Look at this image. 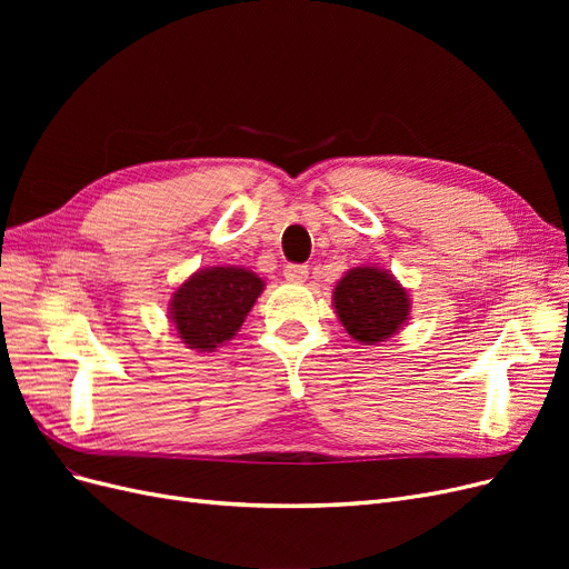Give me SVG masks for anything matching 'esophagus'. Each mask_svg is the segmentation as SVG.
<instances>
[{
	"label": "esophagus",
	"instance_id": "1",
	"mask_svg": "<svg viewBox=\"0 0 569 569\" xmlns=\"http://www.w3.org/2000/svg\"><path fill=\"white\" fill-rule=\"evenodd\" d=\"M284 278H287L289 282H306V278H308V268H306V266L291 263V266H287V268H284Z\"/></svg>",
	"mask_w": 569,
	"mask_h": 569
}]
</instances>
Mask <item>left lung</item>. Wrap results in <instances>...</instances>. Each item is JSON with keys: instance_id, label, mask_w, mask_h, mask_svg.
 Instances as JSON below:
<instances>
[{"instance_id": "obj_1", "label": "left lung", "mask_w": 569, "mask_h": 569, "mask_svg": "<svg viewBox=\"0 0 569 569\" xmlns=\"http://www.w3.org/2000/svg\"><path fill=\"white\" fill-rule=\"evenodd\" d=\"M332 295L343 330L366 347L387 341L410 316L408 289L389 270L375 266L349 270L337 282Z\"/></svg>"}]
</instances>
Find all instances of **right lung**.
<instances>
[{"label":"right lung","instance_id":"right-lung-1","mask_svg":"<svg viewBox=\"0 0 569 569\" xmlns=\"http://www.w3.org/2000/svg\"><path fill=\"white\" fill-rule=\"evenodd\" d=\"M263 287L247 268H203L170 297V322L187 349L211 353L237 335Z\"/></svg>","mask_w":569,"mask_h":569}]
</instances>
